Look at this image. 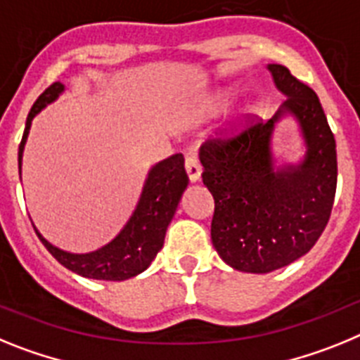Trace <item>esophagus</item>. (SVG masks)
Segmentation results:
<instances>
[{
	"label": "esophagus",
	"instance_id": "34e87169",
	"mask_svg": "<svg viewBox=\"0 0 360 360\" xmlns=\"http://www.w3.org/2000/svg\"><path fill=\"white\" fill-rule=\"evenodd\" d=\"M184 167H186V174H188V179L192 181V183H195V181L201 179V162H199V158L198 154H193V152H190V154H186V159H184Z\"/></svg>",
	"mask_w": 360,
	"mask_h": 360
}]
</instances>
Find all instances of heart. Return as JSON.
I'll list each match as a JSON object with an SVG mask.
<instances>
[{
	"instance_id": "b5f03b06",
	"label": "heart",
	"mask_w": 360,
	"mask_h": 360,
	"mask_svg": "<svg viewBox=\"0 0 360 360\" xmlns=\"http://www.w3.org/2000/svg\"><path fill=\"white\" fill-rule=\"evenodd\" d=\"M226 101H228V94H223V96L219 98L217 105H219V106H223V105H226Z\"/></svg>"
}]
</instances>
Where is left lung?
Here are the masks:
<instances>
[{"instance_id":"obj_1","label":"left lung","mask_w":360,"mask_h":360,"mask_svg":"<svg viewBox=\"0 0 360 360\" xmlns=\"http://www.w3.org/2000/svg\"><path fill=\"white\" fill-rule=\"evenodd\" d=\"M286 96L277 114L230 137L202 143V183L214 195L212 243L239 271L268 274L308 254L330 219L337 188V150L317 94L283 65H268ZM292 113L302 127L307 155L275 169L274 123Z\"/></svg>"}]
</instances>
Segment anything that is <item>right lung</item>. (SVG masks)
Segmentation results:
<instances>
[{"mask_svg":"<svg viewBox=\"0 0 360 360\" xmlns=\"http://www.w3.org/2000/svg\"><path fill=\"white\" fill-rule=\"evenodd\" d=\"M63 90L65 86L56 81L36 99L30 108L27 124H25L23 139L20 143V152H18L20 172L23 148L32 120L49 103L58 99ZM186 186H188V176L184 170L183 154L170 155L165 161L158 162L148 172L139 202L120 236L103 248L90 252V254H70V252L56 248L37 232L36 228L34 230L45 248L54 255L56 261L61 262L65 268L74 274L99 281L130 279V277H136L137 274L145 271L150 266V262L155 259L159 250L162 248L167 228L176 214V208Z\"/></svg>","mask_w":360,"mask_h":360,"instance_id":"obj_1","label":"right lung"}]
</instances>
